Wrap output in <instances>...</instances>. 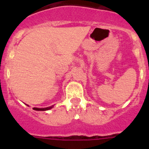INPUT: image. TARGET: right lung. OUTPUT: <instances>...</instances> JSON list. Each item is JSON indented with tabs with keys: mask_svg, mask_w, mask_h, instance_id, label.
I'll use <instances>...</instances> for the list:
<instances>
[{
	"mask_svg": "<svg viewBox=\"0 0 149 149\" xmlns=\"http://www.w3.org/2000/svg\"><path fill=\"white\" fill-rule=\"evenodd\" d=\"M27 106L29 107V105H27ZM53 107H54V105H52V106L48 107H44V108H38V107H33V110H37V111H45V110H51V109H52Z\"/></svg>",
	"mask_w": 149,
	"mask_h": 149,
	"instance_id": "1",
	"label": "right lung"
}]
</instances>
